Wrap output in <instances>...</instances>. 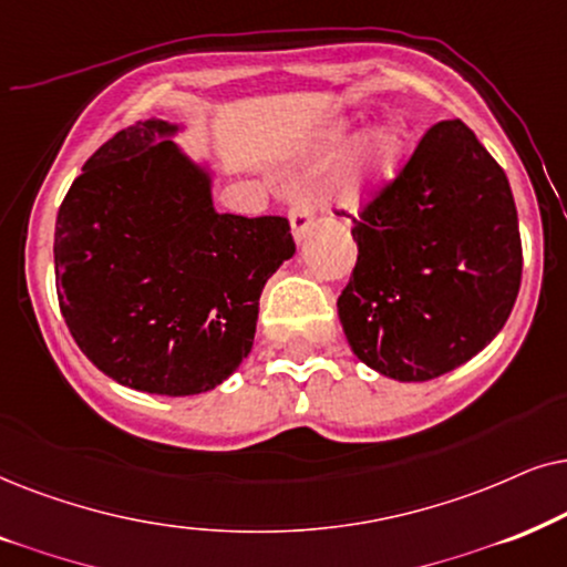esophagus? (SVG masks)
Here are the masks:
<instances>
[{
	"label": "esophagus",
	"instance_id": "esophagus-1",
	"mask_svg": "<svg viewBox=\"0 0 567 567\" xmlns=\"http://www.w3.org/2000/svg\"><path fill=\"white\" fill-rule=\"evenodd\" d=\"M311 220H313V205H311V199H308V194L296 196V202H292V207H290L292 236H296L298 240L303 238L308 228H311Z\"/></svg>",
	"mask_w": 567,
	"mask_h": 567
}]
</instances>
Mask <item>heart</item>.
I'll return each instance as SVG.
<instances>
[{
  "label": "heart",
  "instance_id": "1",
  "mask_svg": "<svg viewBox=\"0 0 567 567\" xmlns=\"http://www.w3.org/2000/svg\"><path fill=\"white\" fill-rule=\"evenodd\" d=\"M404 142L394 126H381L371 137H365L362 147L354 155V161L337 188V196L347 205H358L368 194L396 173L399 157H402Z\"/></svg>",
  "mask_w": 567,
  "mask_h": 567
}]
</instances>
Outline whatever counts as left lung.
Here are the masks:
<instances>
[{
  "label": "left lung",
  "mask_w": 567,
  "mask_h": 567,
  "mask_svg": "<svg viewBox=\"0 0 567 567\" xmlns=\"http://www.w3.org/2000/svg\"><path fill=\"white\" fill-rule=\"evenodd\" d=\"M358 264L337 300L358 360L394 381L464 365L505 327L520 288L508 178L464 121H441L352 217Z\"/></svg>",
  "instance_id": "1"
}]
</instances>
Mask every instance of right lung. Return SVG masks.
I'll return each instance as SVG.
<instances>
[{"mask_svg": "<svg viewBox=\"0 0 567 567\" xmlns=\"http://www.w3.org/2000/svg\"><path fill=\"white\" fill-rule=\"evenodd\" d=\"M137 121L97 147L56 215L59 308L121 386L192 396L248 358L267 279L296 254L285 217L220 215L213 171Z\"/></svg>", "mask_w": 567, "mask_h": 567, "instance_id": "right-lung-1", "label": "right lung"}]
</instances>
